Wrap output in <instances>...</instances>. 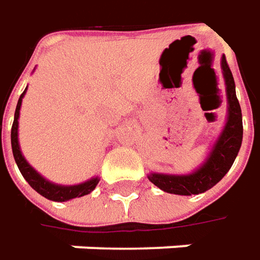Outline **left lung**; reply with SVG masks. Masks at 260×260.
I'll return each mask as SVG.
<instances>
[{"label": "left lung", "mask_w": 260, "mask_h": 260, "mask_svg": "<svg viewBox=\"0 0 260 260\" xmlns=\"http://www.w3.org/2000/svg\"><path fill=\"white\" fill-rule=\"evenodd\" d=\"M221 73L226 85L228 98V119L213 144L206 159L194 171L188 174H164V173H149L148 180L155 184L162 191L191 196L202 194L210 190L228 174L230 167L236 159L243 138V123L242 109L236 98L235 79L228 66L226 57H221Z\"/></svg>", "instance_id": "obj_1"}]
</instances>
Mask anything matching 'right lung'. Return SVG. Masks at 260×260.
Listing matches in <instances>:
<instances>
[{
	"label": "right lung",
	"mask_w": 260,
	"mask_h": 260,
	"mask_svg": "<svg viewBox=\"0 0 260 260\" xmlns=\"http://www.w3.org/2000/svg\"><path fill=\"white\" fill-rule=\"evenodd\" d=\"M25 92H27V87L18 99L15 113H14L13 128H11V147H13L14 159H15V164L18 167L20 173L25 178V181L30 184L39 194L51 202H68V200L76 199V197H83L86 194L93 191L94 187L99 183V177H92L85 183L75 184V185H61V184L49 181L27 162V159L24 158L23 152H21L20 142H18V119H20V109H21V103H23Z\"/></svg>",
	"instance_id": "add662e5"
}]
</instances>
